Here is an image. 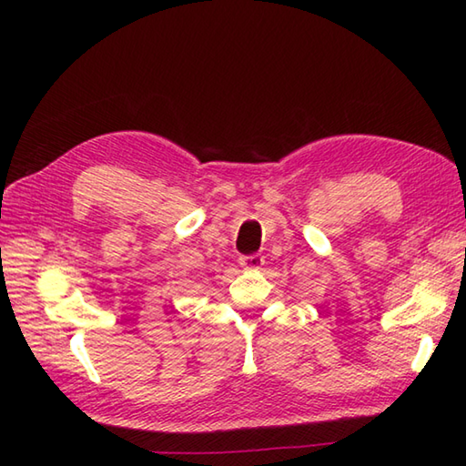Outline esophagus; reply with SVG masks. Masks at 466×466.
I'll return each mask as SVG.
<instances>
[{"instance_id":"34e87169","label":"esophagus","mask_w":466,"mask_h":466,"mask_svg":"<svg viewBox=\"0 0 466 466\" xmlns=\"http://www.w3.org/2000/svg\"><path fill=\"white\" fill-rule=\"evenodd\" d=\"M264 264V258L260 254H250V256H242L240 266L242 268H260Z\"/></svg>"}]
</instances>
